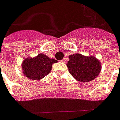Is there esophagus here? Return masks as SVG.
Here are the masks:
<instances>
[{
  "instance_id": "obj_1",
  "label": "esophagus",
  "mask_w": 120,
  "mask_h": 120,
  "mask_svg": "<svg viewBox=\"0 0 120 120\" xmlns=\"http://www.w3.org/2000/svg\"><path fill=\"white\" fill-rule=\"evenodd\" d=\"M61 62V63H64V62H65V59H62V60H61V61H60Z\"/></svg>"
}]
</instances>
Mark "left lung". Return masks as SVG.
<instances>
[{
  "label": "left lung",
  "mask_w": 120,
  "mask_h": 120,
  "mask_svg": "<svg viewBox=\"0 0 120 120\" xmlns=\"http://www.w3.org/2000/svg\"><path fill=\"white\" fill-rule=\"evenodd\" d=\"M69 58L66 64L69 72L78 82H90L98 77L101 72V62L95 57L75 54L70 55Z\"/></svg>",
  "instance_id": "1"
}]
</instances>
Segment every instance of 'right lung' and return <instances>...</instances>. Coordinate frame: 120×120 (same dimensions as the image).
Listing matches in <instances>:
<instances>
[{"mask_svg": "<svg viewBox=\"0 0 120 120\" xmlns=\"http://www.w3.org/2000/svg\"><path fill=\"white\" fill-rule=\"evenodd\" d=\"M57 62L42 53L35 57L25 59L22 63V72L30 80H40L50 73L52 64Z\"/></svg>", "mask_w": 120, "mask_h": 120, "instance_id": "1", "label": "right lung"}]
</instances>
